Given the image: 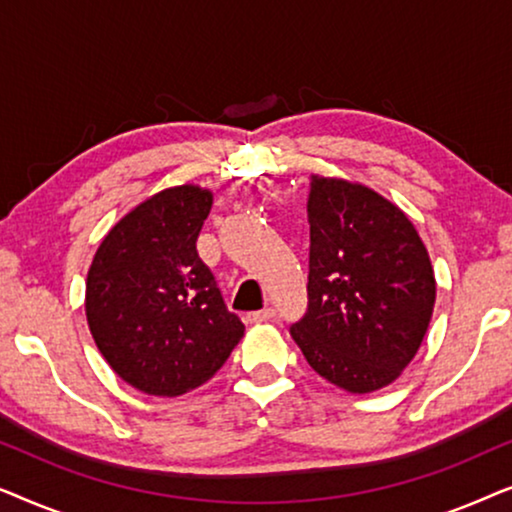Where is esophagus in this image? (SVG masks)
<instances>
[{"mask_svg": "<svg viewBox=\"0 0 512 512\" xmlns=\"http://www.w3.org/2000/svg\"><path fill=\"white\" fill-rule=\"evenodd\" d=\"M272 317H275V312H272L270 307H265V310L249 312L247 314V324H263V321H270Z\"/></svg>", "mask_w": 512, "mask_h": 512, "instance_id": "esophagus-1", "label": "esophagus"}]
</instances>
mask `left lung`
Returning <instances> with one entry per match:
<instances>
[{"instance_id": "obj_1", "label": "left lung", "mask_w": 512, "mask_h": 512, "mask_svg": "<svg viewBox=\"0 0 512 512\" xmlns=\"http://www.w3.org/2000/svg\"><path fill=\"white\" fill-rule=\"evenodd\" d=\"M307 312L291 335L317 373L349 394L398 380L436 305V277L417 228L356 181L312 174Z\"/></svg>"}]
</instances>
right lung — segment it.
Masks as SVG:
<instances>
[{"label":"right lung","instance_id":"obj_1","mask_svg":"<svg viewBox=\"0 0 512 512\" xmlns=\"http://www.w3.org/2000/svg\"><path fill=\"white\" fill-rule=\"evenodd\" d=\"M214 195L165 188L104 235L86 279V317L111 370L149 396H181L216 375L244 335L200 261Z\"/></svg>","mask_w":512,"mask_h":512}]
</instances>
